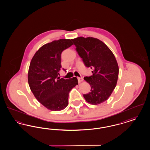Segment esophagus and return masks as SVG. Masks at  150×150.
Returning <instances> with one entry per match:
<instances>
[{
	"label": "esophagus",
	"mask_w": 150,
	"mask_h": 150,
	"mask_svg": "<svg viewBox=\"0 0 150 150\" xmlns=\"http://www.w3.org/2000/svg\"><path fill=\"white\" fill-rule=\"evenodd\" d=\"M78 80L79 83H81V81H83V78H81H81H79V77H78Z\"/></svg>",
	"instance_id": "1"
}]
</instances>
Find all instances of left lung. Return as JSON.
<instances>
[{"label":"left lung","instance_id":"obj_1","mask_svg":"<svg viewBox=\"0 0 150 150\" xmlns=\"http://www.w3.org/2000/svg\"><path fill=\"white\" fill-rule=\"evenodd\" d=\"M85 65L93 69V75L84 77L90 84V92L84 94L93 105L105 102L116 86L119 67L114 54L102 41L93 37H79L71 40Z\"/></svg>","mask_w":150,"mask_h":150}]
</instances>
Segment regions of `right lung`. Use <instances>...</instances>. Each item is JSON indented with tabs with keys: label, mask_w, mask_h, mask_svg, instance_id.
Listing matches in <instances>:
<instances>
[{
	"label": "right lung",
	"mask_w": 150,
	"mask_h": 150,
	"mask_svg": "<svg viewBox=\"0 0 150 150\" xmlns=\"http://www.w3.org/2000/svg\"><path fill=\"white\" fill-rule=\"evenodd\" d=\"M72 45L70 39L46 43L36 52L30 61L28 73L30 90L38 102L52 111L66 108L69 92L78 84L76 77L64 79L58 76L61 53Z\"/></svg>",
	"instance_id": "add662e5"
}]
</instances>
